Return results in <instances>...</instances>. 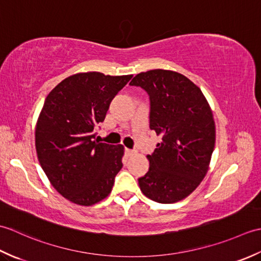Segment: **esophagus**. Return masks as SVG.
I'll list each match as a JSON object with an SVG mask.
<instances>
[{
  "mask_svg": "<svg viewBox=\"0 0 261 261\" xmlns=\"http://www.w3.org/2000/svg\"><path fill=\"white\" fill-rule=\"evenodd\" d=\"M137 152L135 151V150H131V149H127V148H125V154L127 157H131V156H134V154H136Z\"/></svg>",
  "mask_w": 261,
  "mask_h": 261,
  "instance_id": "1",
  "label": "esophagus"
}]
</instances>
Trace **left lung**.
Instances as JSON below:
<instances>
[{
  "label": "left lung",
  "mask_w": 261,
  "mask_h": 261,
  "mask_svg": "<svg viewBox=\"0 0 261 261\" xmlns=\"http://www.w3.org/2000/svg\"><path fill=\"white\" fill-rule=\"evenodd\" d=\"M150 97V129L162 137L140 190L154 202L186 198L206 175L215 145V122L201 88L177 71L151 69L134 77Z\"/></svg>",
  "instance_id": "1"
}]
</instances>
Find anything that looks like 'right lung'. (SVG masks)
Masks as SVG:
<instances>
[{
    "label": "right lung",
    "mask_w": 261,
    "mask_h": 261,
    "mask_svg": "<svg viewBox=\"0 0 261 261\" xmlns=\"http://www.w3.org/2000/svg\"><path fill=\"white\" fill-rule=\"evenodd\" d=\"M131 79L79 73L60 82L43 103L35 134L39 163L55 190L77 205L108 197L123 166L124 147L94 140V127Z\"/></svg>",
    "instance_id": "right-lung-1"
}]
</instances>
